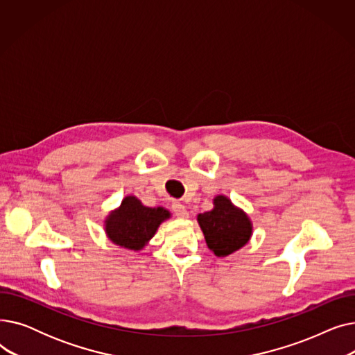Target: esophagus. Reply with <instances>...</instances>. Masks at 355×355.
Instances as JSON below:
<instances>
[{
	"label": "esophagus",
	"mask_w": 355,
	"mask_h": 355,
	"mask_svg": "<svg viewBox=\"0 0 355 355\" xmlns=\"http://www.w3.org/2000/svg\"><path fill=\"white\" fill-rule=\"evenodd\" d=\"M171 210H173V213H174L177 217H180V218H187V217H189L187 207H185L182 202L174 201V202L171 204Z\"/></svg>",
	"instance_id": "34e87169"
}]
</instances>
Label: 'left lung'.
Here are the masks:
<instances>
[{"instance_id": "obj_1", "label": "left lung", "mask_w": 355, "mask_h": 355, "mask_svg": "<svg viewBox=\"0 0 355 355\" xmlns=\"http://www.w3.org/2000/svg\"><path fill=\"white\" fill-rule=\"evenodd\" d=\"M197 220L209 249L218 257H225L243 248L252 236L249 217L234 207L225 196H217L214 209L198 214Z\"/></svg>"}]
</instances>
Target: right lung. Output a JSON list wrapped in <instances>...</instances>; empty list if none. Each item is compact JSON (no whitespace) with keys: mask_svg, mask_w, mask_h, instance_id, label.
I'll list each match as a JSON object with an SVG mask.
<instances>
[{"mask_svg":"<svg viewBox=\"0 0 355 355\" xmlns=\"http://www.w3.org/2000/svg\"><path fill=\"white\" fill-rule=\"evenodd\" d=\"M170 217V211L162 207L151 209L129 196L123 198L121 207L106 218V234L115 245L130 250H141L151 239L158 226Z\"/></svg>","mask_w":355,"mask_h":355,"instance_id":"add662e5","label":"right lung"}]
</instances>
